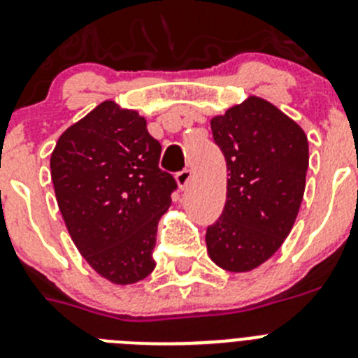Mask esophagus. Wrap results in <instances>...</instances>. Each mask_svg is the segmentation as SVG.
<instances>
[{
    "label": "esophagus",
    "mask_w": 358,
    "mask_h": 358,
    "mask_svg": "<svg viewBox=\"0 0 358 358\" xmlns=\"http://www.w3.org/2000/svg\"><path fill=\"white\" fill-rule=\"evenodd\" d=\"M192 170H181V172L177 173L176 176V181H177V186L181 189L188 188V185L192 182Z\"/></svg>",
    "instance_id": "obj_1"
}]
</instances>
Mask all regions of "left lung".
Masks as SVG:
<instances>
[{
	"instance_id": "obj_1",
	"label": "left lung",
	"mask_w": 358,
	"mask_h": 358,
	"mask_svg": "<svg viewBox=\"0 0 358 358\" xmlns=\"http://www.w3.org/2000/svg\"><path fill=\"white\" fill-rule=\"evenodd\" d=\"M227 163V201L206 232L215 264L243 273L266 262L291 232L306 192L309 143L277 106L250 96L211 119Z\"/></svg>"
}]
</instances>
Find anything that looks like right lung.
I'll return each mask as SVG.
<instances>
[{
    "label": "right lung",
    "mask_w": 358,
    "mask_h": 358,
    "mask_svg": "<svg viewBox=\"0 0 358 358\" xmlns=\"http://www.w3.org/2000/svg\"><path fill=\"white\" fill-rule=\"evenodd\" d=\"M136 110L104 101L58 138L51 179L72 241L101 277L127 286L152 273L157 222L177 188Z\"/></svg>",
    "instance_id": "1"
}]
</instances>
